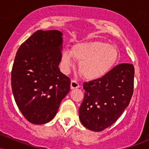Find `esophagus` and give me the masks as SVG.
Wrapping results in <instances>:
<instances>
[{
  "label": "esophagus",
  "instance_id": "34e87169",
  "mask_svg": "<svg viewBox=\"0 0 149 149\" xmlns=\"http://www.w3.org/2000/svg\"><path fill=\"white\" fill-rule=\"evenodd\" d=\"M80 87V85H79V84H78V82L76 81V80H71V89H75V88H79Z\"/></svg>",
  "mask_w": 149,
  "mask_h": 149
}]
</instances>
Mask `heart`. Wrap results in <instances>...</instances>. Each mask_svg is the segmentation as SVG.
Wrapping results in <instances>:
<instances>
[{"instance_id": "obj_1", "label": "heart", "mask_w": 149, "mask_h": 149, "mask_svg": "<svg viewBox=\"0 0 149 149\" xmlns=\"http://www.w3.org/2000/svg\"><path fill=\"white\" fill-rule=\"evenodd\" d=\"M115 47L100 40L81 42L61 53L63 68L67 71L75 59L80 61L79 71L85 78L95 80L104 76L111 69L118 59Z\"/></svg>"}]
</instances>
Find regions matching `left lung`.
<instances>
[{"label": "left lung", "instance_id": "left-lung-1", "mask_svg": "<svg viewBox=\"0 0 149 149\" xmlns=\"http://www.w3.org/2000/svg\"><path fill=\"white\" fill-rule=\"evenodd\" d=\"M134 68L120 64L98 79L84 83V100L79 108L81 123L100 132L117 120L129 105L134 90Z\"/></svg>", "mask_w": 149, "mask_h": 149}]
</instances>
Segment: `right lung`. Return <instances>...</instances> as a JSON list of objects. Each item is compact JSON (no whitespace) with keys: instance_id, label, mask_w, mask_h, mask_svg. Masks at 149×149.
I'll return each instance as SVG.
<instances>
[{"instance_id":"add662e5","label":"right lung","mask_w":149,"mask_h":149,"mask_svg":"<svg viewBox=\"0 0 149 149\" xmlns=\"http://www.w3.org/2000/svg\"><path fill=\"white\" fill-rule=\"evenodd\" d=\"M62 33L38 30L20 45L11 73L17 105L30 123L49 122L70 90L71 80L59 69Z\"/></svg>"}]
</instances>
